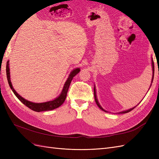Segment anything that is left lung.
Masks as SVG:
<instances>
[{
	"instance_id": "left-lung-1",
	"label": "left lung",
	"mask_w": 159,
	"mask_h": 159,
	"mask_svg": "<svg viewBox=\"0 0 159 159\" xmlns=\"http://www.w3.org/2000/svg\"><path fill=\"white\" fill-rule=\"evenodd\" d=\"M151 61H152V82L153 78H154V71H155V66H154V61H153L152 58V60H151ZM94 97H95V102H96V104L98 105V106L101 109L104 111L105 112H107V111L104 110V109L102 107V106H101V105H100L99 103V102H98V99H97V95H96V91H95V86H94ZM135 107H136V106H135ZM135 107H133V108H131V109L126 110V111H121V112H119V113H128V112H129V111H132L134 108H135Z\"/></svg>"
}]
</instances>
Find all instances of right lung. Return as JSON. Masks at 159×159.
Masks as SVG:
<instances>
[{"instance_id": "right-lung-1", "label": "right lung", "mask_w": 159, "mask_h": 159, "mask_svg": "<svg viewBox=\"0 0 159 159\" xmlns=\"http://www.w3.org/2000/svg\"><path fill=\"white\" fill-rule=\"evenodd\" d=\"M9 61H8L7 62V80L9 84V86L11 88L12 91H13V93H14L17 98L20 101V102L25 104L26 106H27L28 108H30V109L36 112H40V111H50V110H53L54 109H56L58 107L61 106V105L63 104V103L65 102V99L66 98V95H67V93H68V91L70 87V85L71 84V81L73 79L74 77L78 74L80 69V68H76L75 70H74L72 71L70 74L69 75L68 80H66V83L64 85V88L62 89L61 92L60 93V95L58 96V97L56 98L55 99L52 100V101H50V102H44V103H33L31 102H29L26 99H25V98H22L21 96L19 95L16 91L14 90V89L12 87V82L11 81V75H10V69H9Z\"/></svg>"}]
</instances>
